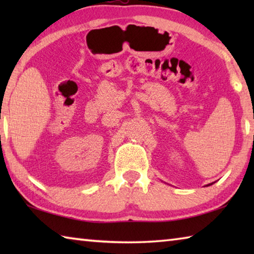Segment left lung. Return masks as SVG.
<instances>
[{
    "label": "left lung",
    "instance_id": "8db88e82",
    "mask_svg": "<svg viewBox=\"0 0 254 254\" xmlns=\"http://www.w3.org/2000/svg\"><path fill=\"white\" fill-rule=\"evenodd\" d=\"M214 183H212V184H208V185H206V186H210V185H213Z\"/></svg>",
    "mask_w": 254,
    "mask_h": 254
}]
</instances>
